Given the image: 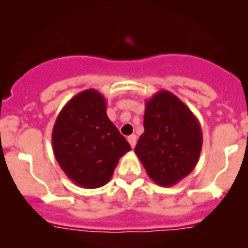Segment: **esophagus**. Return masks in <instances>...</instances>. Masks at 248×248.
<instances>
[{"label":"esophagus","mask_w":248,"mask_h":248,"mask_svg":"<svg viewBox=\"0 0 248 248\" xmlns=\"http://www.w3.org/2000/svg\"><path fill=\"white\" fill-rule=\"evenodd\" d=\"M128 141H129V144H130L131 147H135V145H136V136L135 135L128 136Z\"/></svg>","instance_id":"1"}]
</instances>
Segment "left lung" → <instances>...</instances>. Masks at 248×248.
<instances>
[{
  "label": "left lung",
  "instance_id": "1",
  "mask_svg": "<svg viewBox=\"0 0 248 248\" xmlns=\"http://www.w3.org/2000/svg\"><path fill=\"white\" fill-rule=\"evenodd\" d=\"M144 129L135 154L156 185L172 187L194 170L203 134L197 117L178 97L161 90L146 99Z\"/></svg>",
  "mask_w": 248,
  "mask_h": 248
}]
</instances>
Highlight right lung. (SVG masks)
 Wrapping results in <instances>:
<instances>
[{
    "instance_id": "add662e5",
    "label": "right lung",
    "mask_w": 248,
    "mask_h": 248,
    "mask_svg": "<svg viewBox=\"0 0 248 248\" xmlns=\"http://www.w3.org/2000/svg\"><path fill=\"white\" fill-rule=\"evenodd\" d=\"M53 151L61 170L76 186L103 187L119 158L131 147L107 115V101L97 90H85L67 102L55 120Z\"/></svg>"
}]
</instances>
